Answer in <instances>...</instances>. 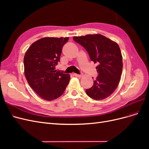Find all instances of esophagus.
<instances>
[{
  "mask_svg": "<svg viewBox=\"0 0 149 149\" xmlns=\"http://www.w3.org/2000/svg\"><path fill=\"white\" fill-rule=\"evenodd\" d=\"M73 75H74V76H75V77H77V78H81L82 76H83V74H73Z\"/></svg>",
  "mask_w": 149,
  "mask_h": 149,
  "instance_id": "esophagus-1",
  "label": "esophagus"
}]
</instances>
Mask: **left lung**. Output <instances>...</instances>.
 Segmentation results:
<instances>
[{"label": "left lung", "instance_id": "left-lung-1", "mask_svg": "<svg viewBox=\"0 0 149 149\" xmlns=\"http://www.w3.org/2000/svg\"><path fill=\"white\" fill-rule=\"evenodd\" d=\"M83 47L96 66L98 76L93 86L86 90L87 95L102 100L113 93L118 86L123 71V56L118 44L100 34L74 37Z\"/></svg>", "mask_w": 149, "mask_h": 149}]
</instances>
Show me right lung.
Segmentation results:
<instances>
[{
	"mask_svg": "<svg viewBox=\"0 0 149 149\" xmlns=\"http://www.w3.org/2000/svg\"><path fill=\"white\" fill-rule=\"evenodd\" d=\"M68 37H45L31 44L24 59V73L30 86L40 97L52 101L61 96L70 76L55 70Z\"/></svg>",
	"mask_w": 149,
	"mask_h": 149,
	"instance_id": "obj_1",
	"label": "right lung"
}]
</instances>
